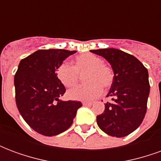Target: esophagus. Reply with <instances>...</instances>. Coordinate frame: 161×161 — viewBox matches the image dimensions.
<instances>
[{
  "mask_svg": "<svg viewBox=\"0 0 161 161\" xmlns=\"http://www.w3.org/2000/svg\"><path fill=\"white\" fill-rule=\"evenodd\" d=\"M83 105H84V106H91V105H92V103H87V102H84V103H83Z\"/></svg>",
  "mask_w": 161,
  "mask_h": 161,
  "instance_id": "esophagus-1",
  "label": "esophagus"
}]
</instances>
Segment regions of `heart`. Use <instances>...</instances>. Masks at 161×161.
I'll list each match as a JSON object with an SVG mask.
<instances>
[{
	"label": "heart",
	"mask_w": 161,
	"mask_h": 161,
	"mask_svg": "<svg viewBox=\"0 0 161 161\" xmlns=\"http://www.w3.org/2000/svg\"><path fill=\"white\" fill-rule=\"evenodd\" d=\"M86 83L71 89L67 96L71 100L89 102L98 97L103 87L108 89L112 85L115 74L110 66L103 63L101 57L92 53L77 55L71 61V66L66 63L60 64L56 69V76L64 87L74 86L78 80V74L84 73Z\"/></svg>",
	"instance_id": "obj_1"
}]
</instances>
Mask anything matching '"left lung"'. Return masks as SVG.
Wrapping results in <instances>:
<instances>
[{
	"instance_id": "8db88e82",
	"label": "left lung",
	"mask_w": 161,
	"mask_h": 161,
	"mask_svg": "<svg viewBox=\"0 0 161 161\" xmlns=\"http://www.w3.org/2000/svg\"><path fill=\"white\" fill-rule=\"evenodd\" d=\"M111 64L114 81L103 114L97 116L99 128L107 135L124 137L142 124L150 91L148 71L135 57L115 48L91 50Z\"/></svg>"
}]
</instances>
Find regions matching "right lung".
Segmentation results:
<instances>
[{"label": "right lung", "instance_id": "1", "mask_svg": "<svg viewBox=\"0 0 161 161\" xmlns=\"http://www.w3.org/2000/svg\"><path fill=\"white\" fill-rule=\"evenodd\" d=\"M76 51L39 50L20 60L14 76L15 101L19 114L34 131L45 136L70 128L81 102L62 101L65 87L56 76L57 67Z\"/></svg>", "mask_w": 161, "mask_h": 161}]
</instances>
